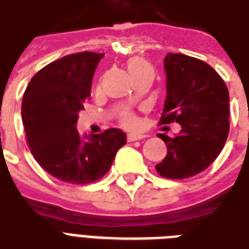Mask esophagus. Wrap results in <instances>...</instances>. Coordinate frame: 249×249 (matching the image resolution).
I'll return each instance as SVG.
<instances>
[{
    "mask_svg": "<svg viewBox=\"0 0 249 249\" xmlns=\"http://www.w3.org/2000/svg\"><path fill=\"white\" fill-rule=\"evenodd\" d=\"M145 135H142V134H128L127 135V140L128 142H135V140H140V139H144Z\"/></svg>",
    "mask_w": 249,
    "mask_h": 249,
    "instance_id": "1",
    "label": "esophagus"
}]
</instances>
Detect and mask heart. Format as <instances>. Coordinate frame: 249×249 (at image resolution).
Returning a JSON list of instances; mask_svg holds the SVG:
<instances>
[{"instance_id": "1", "label": "heart", "mask_w": 249, "mask_h": 249, "mask_svg": "<svg viewBox=\"0 0 249 249\" xmlns=\"http://www.w3.org/2000/svg\"><path fill=\"white\" fill-rule=\"evenodd\" d=\"M127 69L131 76L139 73H153L152 65L143 57H131L127 61ZM123 123L128 127H134L136 124V118L132 114L127 113L123 115Z\"/></svg>"}]
</instances>
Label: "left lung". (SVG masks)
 I'll return each mask as SVG.
<instances>
[{
    "instance_id": "obj_1",
    "label": "left lung",
    "mask_w": 249,
    "mask_h": 249,
    "mask_svg": "<svg viewBox=\"0 0 249 249\" xmlns=\"http://www.w3.org/2000/svg\"><path fill=\"white\" fill-rule=\"evenodd\" d=\"M167 97L160 124L177 122L175 138L159 134L167 156L156 165L159 175L182 180L205 171L223 149L230 130L229 89L210 65L182 55L167 53Z\"/></svg>"
}]
</instances>
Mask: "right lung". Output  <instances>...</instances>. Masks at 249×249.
Here are the masks:
<instances>
[{"instance_id":"right-lung-1","label":"right lung","mask_w":249,"mask_h":249,"mask_svg":"<svg viewBox=\"0 0 249 249\" xmlns=\"http://www.w3.org/2000/svg\"><path fill=\"white\" fill-rule=\"evenodd\" d=\"M104 56L96 52L64 56L40 69L23 94L22 121L34 158L44 171L69 184L102 178L127 142L119 128L85 139L76 128Z\"/></svg>"}]
</instances>
